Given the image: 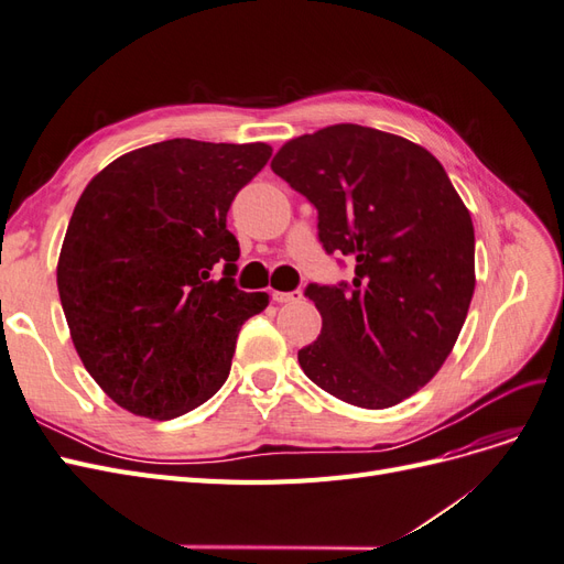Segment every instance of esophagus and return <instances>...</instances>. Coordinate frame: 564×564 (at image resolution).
Listing matches in <instances>:
<instances>
[{"label":"esophagus","instance_id":"obj_1","mask_svg":"<svg viewBox=\"0 0 564 564\" xmlns=\"http://www.w3.org/2000/svg\"><path fill=\"white\" fill-rule=\"evenodd\" d=\"M270 296L275 303H296V301H301V292H272Z\"/></svg>","mask_w":564,"mask_h":564}]
</instances>
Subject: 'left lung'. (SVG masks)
<instances>
[{"mask_svg":"<svg viewBox=\"0 0 564 564\" xmlns=\"http://www.w3.org/2000/svg\"><path fill=\"white\" fill-rule=\"evenodd\" d=\"M270 166L315 204L324 251L355 259L350 284L305 289L322 315L299 350L305 377L365 409L414 395L445 365L475 292L473 220L447 172L360 124L299 135Z\"/></svg>","mask_w":564,"mask_h":564,"instance_id":"8db88e82","label":"left lung"}]
</instances>
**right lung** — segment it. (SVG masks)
Returning a JSON list of instances; mask_svg holds the SVG:
<instances>
[{
  "label": "right lung",
  "instance_id": "right-lung-1",
  "mask_svg": "<svg viewBox=\"0 0 564 564\" xmlns=\"http://www.w3.org/2000/svg\"><path fill=\"white\" fill-rule=\"evenodd\" d=\"M270 155L265 143L172 139L127 152L84 187L58 294L84 367L127 412L176 419L226 383L237 334L268 305L265 292L235 286L240 245L226 216Z\"/></svg>",
  "mask_w": 564,
  "mask_h": 564
}]
</instances>
